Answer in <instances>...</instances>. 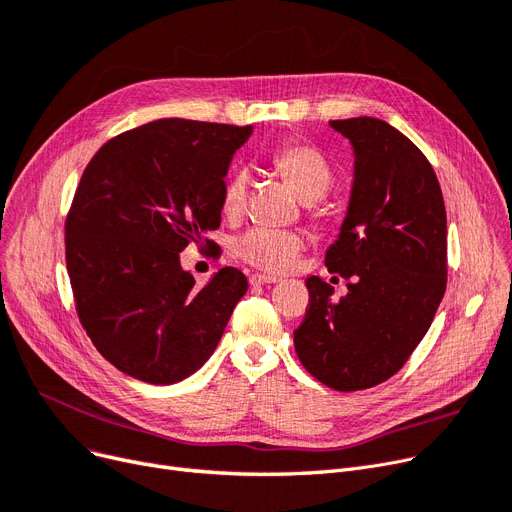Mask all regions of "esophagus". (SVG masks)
Returning a JSON list of instances; mask_svg holds the SVG:
<instances>
[{"label": "esophagus", "mask_w": 512, "mask_h": 512, "mask_svg": "<svg viewBox=\"0 0 512 512\" xmlns=\"http://www.w3.org/2000/svg\"><path fill=\"white\" fill-rule=\"evenodd\" d=\"M249 282H251V286H261V284H276V282H280V278L267 276V274H253L249 278Z\"/></svg>", "instance_id": "obj_1"}]
</instances>
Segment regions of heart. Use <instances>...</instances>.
I'll use <instances>...</instances> for the list:
<instances>
[{
    "label": "heart",
    "mask_w": 512,
    "mask_h": 512,
    "mask_svg": "<svg viewBox=\"0 0 512 512\" xmlns=\"http://www.w3.org/2000/svg\"><path fill=\"white\" fill-rule=\"evenodd\" d=\"M272 168L305 201L313 218L324 220L328 209L321 205L334 180L328 159L317 147L305 141H286L270 157ZM249 199V172L234 170L222 188V209L226 215H238ZM305 247V238L294 230L253 228L234 242V255L257 270L282 274L292 270Z\"/></svg>",
    "instance_id": "b5f03b06"
}]
</instances>
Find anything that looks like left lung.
Segmentation results:
<instances>
[{
  "mask_svg": "<svg viewBox=\"0 0 512 512\" xmlns=\"http://www.w3.org/2000/svg\"><path fill=\"white\" fill-rule=\"evenodd\" d=\"M330 126L355 149V180L326 267L348 294L307 278L309 307L294 330L299 361L338 392L373 388L402 369L446 292V207L427 157L384 120Z\"/></svg>",
  "mask_w": 512,
  "mask_h": 512,
  "instance_id": "obj_1",
  "label": "left lung"
}]
</instances>
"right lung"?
Returning <instances> with one entry per match:
<instances>
[{
    "label": "right lung",
    "mask_w": 512,
    "mask_h": 512,
    "mask_svg": "<svg viewBox=\"0 0 512 512\" xmlns=\"http://www.w3.org/2000/svg\"><path fill=\"white\" fill-rule=\"evenodd\" d=\"M251 130L155 120L107 141L76 186L66 215L76 313L97 351L130 378H188L245 297L249 282L236 267L199 288L180 251L220 228L224 178Z\"/></svg>",
    "instance_id": "1"
}]
</instances>
